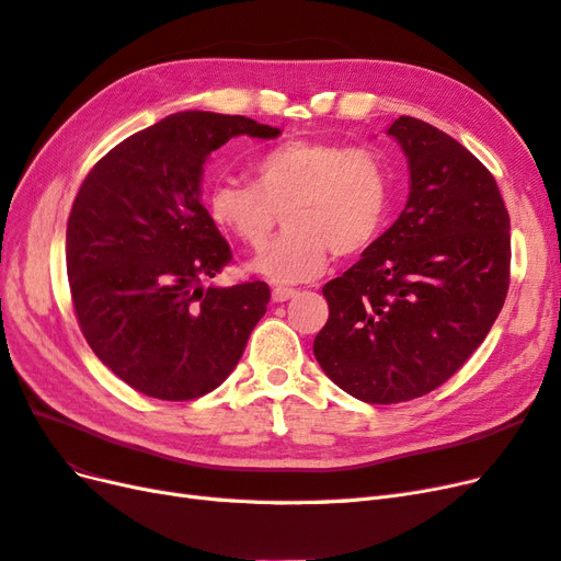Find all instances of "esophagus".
Listing matches in <instances>:
<instances>
[{"mask_svg":"<svg viewBox=\"0 0 561 561\" xmlns=\"http://www.w3.org/2000/svg\"><path fill=\"white\" fill-rule=\"evenodd\" d=\"M293 297H297V290H293V287H274V290H271V299L274 301H287Z\"/></svg>","mask_w":561,"mask_h":561,"instance_id":"obj_1","label":"esophagus"}]
</instances>
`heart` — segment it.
<instances>
[{
  "instance_id": "obj_1",
  "label": "heart",
  "mask_w": 561,
  "mask_h": 561,
  "mask_svg": "<svg viewBox=\"0 0 561 561\" xmlns=\"http://www.w3.org/2000/svg\"><path fill=\"white\" fill-rule=\"evenodd\" d=\"M390 206V171L379 151L328 140H290L252 163V184L217 180L208 194L213 222L260 248L283 213L287 227L248 262L271 283L322 274L330 254L353 257L371 243Z\"/></svg>"
}]
</instances>
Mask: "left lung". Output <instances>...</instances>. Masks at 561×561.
<instances>
[{
	"label": "left lung",
	"instance_id": "1",
	"mask_svg": "<svg viewBox=\"0 0 561 561\" xmlns=\"http://www.w3.org/2000/svg\"><path fill=\"white\" fill-rule=\"evenodd\" d=\"M386 135L410 165V196L363 257L322 287L330 318L313 342L322 371L371 404L445 383L484 342L511 283V217L494 175L414 116Z\"/></svg>",
	"mask_w": 561,
	"mask_h": 561
}]
</instances>
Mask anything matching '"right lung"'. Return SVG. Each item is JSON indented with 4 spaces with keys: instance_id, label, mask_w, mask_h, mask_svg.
I'll return each mask as SVG.
<instances>
[{
    "instance_id": "right-lung-1",
    "label": "right lung",
    "mask_w": 561,
    "mask_h": 561,
    "mask_svg": "<svg viewBox=\"0 0 561 561\" xmlns=\"http://www.w3.org/2000/svg\"><path fill=\"white\" fill-rule=\"evenodd\" d=\"M239 135L280 128L186 110L130 135L83 180L67 222L79 328L107 369L159 400L210 393L239 365L271 299L262 280L206 285L231 248L201 203L203 165Z\"/></svg>"
}]
</instances>
